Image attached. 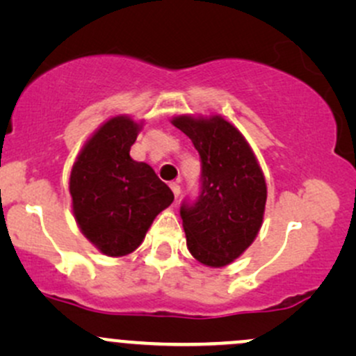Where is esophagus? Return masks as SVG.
Masks as SVG:
<instances>
[{"label":"esophagus","instance_id":"34e87169","mask_svg":"<svg viewBox=\"0 0 356 356\" xmlns=\"http://www.w3.org/2000/svg\"><path fill=\"white\" fill-rule=\"evenodd\" d=\"M170 189H172V192H174V197H175V199H177L179 195H181V186H179V184L172 182V184H170Z\"/></svg>","mask_w":356,"mask_h":356}]
</instances>
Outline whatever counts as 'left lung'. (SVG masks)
<instances>
[{"label": "left lung", "mask_w": 356, "mask_h": 356, "mask_svg": "<svg viewBox=\"0 0 356 356\" xmlns=\"http://www.w3.org/2000/svg\"><path fill=\"white\" fill-rule=\"evenodd\" d=\"M172 124L201 155V192L181 206L187 248L199 263L222 268L261 229L268 195L263 170L243 134L222 117L179 115Z\"/></svg>", "instance_id": "left-lung-1"}]
</instances>
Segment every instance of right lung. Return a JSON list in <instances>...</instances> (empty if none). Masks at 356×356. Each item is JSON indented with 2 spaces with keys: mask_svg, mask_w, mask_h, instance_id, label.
<instances>
[{
  "mask_svg": "<svg viewBox=\"0 0 356 356\" xmlns=\"http://www.w3.org/2000/svg\"><path fill=\"white\" fill-rule=\"evenodd\" d=\"M140 129L127 115L110 118L88 138L70 174L76 224L105 256L136 251L155 216L174 201L152 167L130 157Z\"/></svg>",
  "mask_w": 356,
  "mask_h": 356,
  "instance_id": "right-lung-1",
  "label": "right lung"
}]
</instances>
